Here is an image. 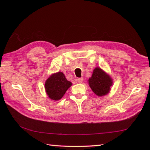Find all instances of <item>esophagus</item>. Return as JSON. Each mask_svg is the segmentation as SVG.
<instances>
[{"label": "esophagus", "instance_id": "esophagus-1", "mask_svg": "<svg viewBox=\"0 0 150 150\" xmlns=\"http://www.w3.org/2000/svg\"><path fill=\"white\" fill-rule=\"evenodd\" d=\"M82 82H83V78H79V79H78V82H79V84L82 83Z\"/></svg>", "mask_w": 150, "mask_h": 150}]
</instances>
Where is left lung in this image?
Masks as SVG:
<instances>
[{
	"instance_id": "left-lung-1",
	"label": "left lung",
	"mask_w": 150,
	"mask_h": 150,
	"mask_svg": "<svg viewBox=\"0 0 150 150\" xmlns=\"http://www.w3.org/2000/svg\"><path fill=\"white\" fill-rule=\"evenodd\" d=\"M88 82L91 90L98 97H103L109 93L113 85L112 78L99 67H96L93 69Z\"/></svg>"
}]
</instances>
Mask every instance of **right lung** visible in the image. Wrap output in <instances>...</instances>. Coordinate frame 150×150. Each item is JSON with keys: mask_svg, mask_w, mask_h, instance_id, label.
<instances>
[{"mask_svg": "<svg viewBox=\"0 0 150 150\" xmlns=\"http://www.w3.org/2000/svg\"><path fill=\"white\" fill-rule=\"evenodd\" d=\"M72 83L66 79L61 71L54 73L46 81L44 88L47 96L53 100H59L65 94Z\"/></svg>", "mask_w": 150, "mask_h": 150, "instance_id": "add662e5", "label": "right lung"}]
</instances>
